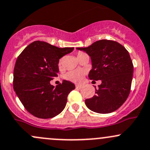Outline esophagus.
Returning a JSON list of instances; mask_svg holds the SVG:
<instances>
[{
  "mask_svg": "<svg viewBox=\"0 0 150 150\" xmlns=\"http://www.w3.org/2000/svg\"><path fill=\"white\" fill-rule=\"evenodd\" d=\"M76 88H81V85H76Z\"/></svg>",
  "mask_w": 150,
  "mask_h": 150,
  "instance_id": "obj_1",
  "label": "esophagus"
}]
</instances>
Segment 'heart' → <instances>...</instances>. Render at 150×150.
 <instances>
[{"mask_svg":"<svg viewBox=\"0 0 150 150\" xmlns=\"http://www.w3.org/2000/svg\"><path fill=\"white\" fill-rule=\"evenodd\" d=\"M82 54H85L83 52H79L77 56L82 55ZM85 75V71L83 70H80V69H77V70L70 71L68 73H67L64 76V78L69 81L74 82V83H79L83 79V76Z\"/></svg>","mask_w":150,"mask_h":150,"instance_id":"heart-1","label":"heart"}]
</instances>
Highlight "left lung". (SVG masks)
Returning a JSON list of instances; mask_svg holds the SVG:
<instances>
[{
  "instance_id": "1",
  "label": "left lung",
  "mask_w": 150,
  "mask_h": 150,
  "mask_svg": "<svg viewBox=\"0 0 150 150\" xmlns=\"http://www.w3.org/2000/svg\"><path fill=\"white\" fill-rule=\"evenodd\" d=\"M91 57V80H101L92 98L85 100L90 110L108 114L127 100L132 81L134 67L129 54L122 45L111 40H99L86 48H76Z\"/></svg>"
}]
</instances>
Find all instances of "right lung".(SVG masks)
Returning <instances> with one entry per match:
<instances>
[{
  "label": "right lung",
  "instance_id": "right-lung-1",
  "mask_svg": "<svg viewBox=\"0 0 150 150\" xmlns=\"http://www.w3.org/2000/svg\"><path fill=\"white\" fill-rule=\"evenodd\" d=\"M73 50V47L59 48L36 41L18 56L13 71V88L32 115L49 119L64 110L68 94L74 89L75 85L64 80L54 87L50 81L57 76L59 59Z\"/></svg>",
  "mask_w": 150,
  "mask_h": 150
}]
</instances>
